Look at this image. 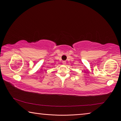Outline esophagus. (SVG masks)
Returning a JSON list of instances; mask_svg holds the SVG:
<instances>
[{
	"label": "esophagus",
	"instance_id": "34e87169",
	"mask_svg": "<svg viewBox=\"0 0 121 121\" xmlns=\"http://www.w3.org/2000/svg\"><path fill=\"white\" fill-rule=\"evenodd\" d=\"M62 63H63V64L64 65H65V64H66V61H63V62H62Z\"/></svg>",
	"mask_w": 121,
	"mask_h": 121
}]
</instances>
